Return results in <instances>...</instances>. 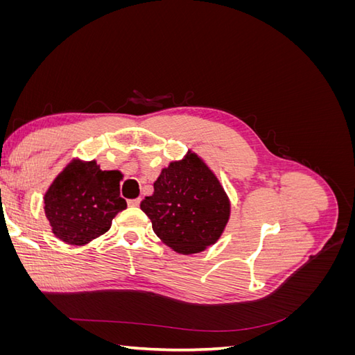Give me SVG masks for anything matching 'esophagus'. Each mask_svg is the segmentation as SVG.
I'll return each instance as SVG.
<instances>
[{
	"label": "esophagus",
	"mask_w": 355,
	"mask_h": 355,
	"mask_svg": "<svg viewBox=\"0 0 355 355\" xmlns=\"http://www.w3.org/2000/svg\"><path fill=\"white\" fill-rule=\"evenodd\" d=\"M127 202H128V206H132V207H137L139 204H141V198H133V200H128Z\"/></svg>",
	"instance_id": "esophagus-1"
}]
</instances>
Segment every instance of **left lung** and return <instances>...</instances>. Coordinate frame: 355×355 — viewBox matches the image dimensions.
Listing matches in <instances>:
<instances>
[{
    "mask_svg": "<svg viewBox=\"0 0 355 355\" xmlns=\"http://www.w3.org/2000/svg\"><path fill=\"white\" fill-rule=\"evenodd\" d=\"M141 209L153 230L182 254L200 253L214 244L227 227L231 211L228 196L218 178L194 153L161 170L154 194Z\"/></svg>",
    "mask_w": 355,
    "mask_h": 355,
    "instance_id": "left-lung-1",
    "label": "left lung"
}]
</instances>
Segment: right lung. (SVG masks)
<instances>
[{"mask_svg": "<svg viewBox=\"0 0 355 355\" xmlns=\"http://www.w3.org/2000/svg\"><path fill=\"white\" fill-rule=\"evenodd\" d=\"M121 179V171L101 170L96 161H71L44 196L53 234L72 245L87 244L105 234L127 207L120 197Z\"/></svg>", "mask_w": 355, "mask_h": 355, "instance_id": "right-lung-1", "label": "right lung"}]
</instances>
